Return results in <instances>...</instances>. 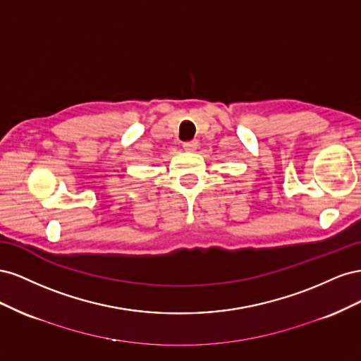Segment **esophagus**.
<instances>
[{"label":"esophagus","instance_id":"obj_1","mask_svg":"<svg viewBox=\"0 0 361 361\" xmlns=\"http://www.w3.org/2000/svg\"><path fill=\"white\" fill-rule=\"evenodd\" d=\"M197 147H199V143H197V140L185 141V143H183V149H185V150H187V152H194V150H197Z\"/></svg>","mask_w":361,"mask_h":361}]
</instances>
